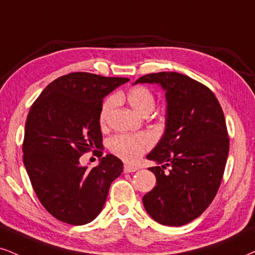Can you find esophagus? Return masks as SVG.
Returning a JSON list of instances; mask_svg holds the SVG:
<instances>
[{
    "instance_id": "esophagus-1",
    "label": "esophagus",
    "mask_w": 255,
    "mask_h": 255,
    "mask_svg": "<svg viewBox=\"0 0 255 255\" xmlns=\"http://www.w3.org/2000/svg\"><path fill=\"white\" fill-rule=\"evenodd\" d=\"M138 170V166L131 165V164H125L124 165V171L125 172H134Z\"/></svg>"
}]
</instances>
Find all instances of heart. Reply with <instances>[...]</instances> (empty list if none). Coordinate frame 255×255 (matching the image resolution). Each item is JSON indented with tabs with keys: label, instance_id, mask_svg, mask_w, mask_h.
<instances>
[{
	"label": "heart",
	"instance_id": "heart-1",
	"mask_svg": "<svg viewBox=\"0 0 255 255\" xmlns=\"http://www.w3.org/2000/svg\"><path fill=\"white\" fill-rule=\"evenodd\" d=\"M127 100L130 106L139 115L145 116L155 109V97L151 91L146 87L138 86L130 90L127 94ZM116 97L110 98L104 103L102 112H100V123L104 124L108 116L115 106ZM152 145V138L147 133H121L116 134L109 140V147L113 155L128 162L136 161L139 156L147 151Z\"/></svg>",
	"mask_w": 255,
	"mask_h": 255
}]
</instances>
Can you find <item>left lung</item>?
I'll return each instance as SVG.
<instances>
[{"label": "left lung", "instance_id": "1", "mask_svg": "<svg viewBox=\"0 0 255 255\" xmlns=\"http://www.w3.org/2000/svg\"><path fill=\"white\" fill-rule=\"evenodd\" d=\"M134 84L159 85L166 100L164 133L146 156L161 166L149 168L156 187L143 196L144 208L161 225H187L208 208L224 176L229 151L224 111L208 87L184 74L151 73Z\"/></svg>", "mask_w": 255, "mask_h": 255}]
</instances>
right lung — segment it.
<instances>
[{"label":"right lung","instance_id":"right-lung-1","mask_svg":"<svg viewBox=\"0 0 255 255\" xmlns=\"http://www.w3.org/2000/svg\"><path fill=\"white\" fill-rule=\"evenodd\" d=\"M128 81L70 73L52 81L28 112L23 164L40 202L62 222L81 226L96 219L110 185L123 172V162L111 153L92 169L81 165L79 159L103 146V99Z\"/></svg>","mask_w":255,"mask_h":255}]
</instances>
